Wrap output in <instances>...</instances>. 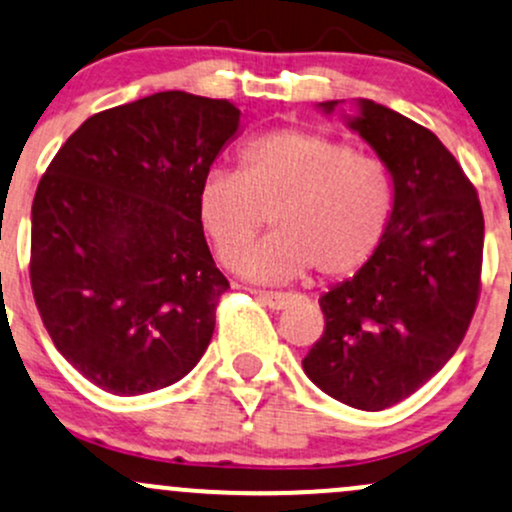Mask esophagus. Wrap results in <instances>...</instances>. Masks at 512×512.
<instances>
[{
  "label": "esophagus",
  "mask_w": 512,
  "mask_h": 512,
  "mask_svg": "<svg viewBox=\"0 0 512 512\" xmlns=\"http://www.w3.org/2000/svg\"><path fill=\"white\" fill-rule=\"evenodd\" d=\"M257 299L265 303L272 311H282L291 303V296L284 294V291H257Z\"/></svg>",
  "instance_id": "34e87169"
}]
</instances>
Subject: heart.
<instances>
[{
  "mask_svg": "<svg viewBox=\"0 0 512 512\" xmlns=\"http://www.w3.org/2000/svg\"><path fill=\"white\" fill-rule=\"evenodd\" d=\"M391 209L384 162L301 128L247 140L238 172L211 170L196 192V218L226 265L270 216L275 233L235 258L238 272L262 282H289L308 269L320 279L357 272L384 240Z\"/></svg>",
  "mask_w": 512,
  "mask_h": 512,
  "instance_id": "heart-1",
  "label": "heart"
}]
</instances>
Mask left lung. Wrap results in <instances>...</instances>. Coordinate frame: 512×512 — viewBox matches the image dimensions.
<instances>
[{"instance_id":"left-lung-1","label":"left lung","mask_w":512,"mask_h":512,"mask_svg":"<svg viewBox=\"0 0 512 512\" xmlns=\"http://www.w3.org/2000/svg\"><path fill=\"white\" fill-rule=\"evenodd\" d=\"M335 104L320 106L330 114ZM350 128L389 167L393 209L367 265L318 299L325 330L303 372L335 401L384 411L462 345L481 294L484 213L474 184L425 126L362 99Z\"/></svg>"}]
</instances>
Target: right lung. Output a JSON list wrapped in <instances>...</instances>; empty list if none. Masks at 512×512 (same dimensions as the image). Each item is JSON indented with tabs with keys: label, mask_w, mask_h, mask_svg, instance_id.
Listing matches in <instances>:
<instances>
[{
	"label": "right lung",
	"mask_w": 512,
	"mask_h": 512,
	"mask_svg": "<svg viewBox=\"0 0 512 512\" xmlns=\"http://www.w3.org/2000/svg\"><path fill=\"white\" fill-rule=\"evenodd\" d=\"M238 126L226 99L157 92L89 116L38 182L33 299L60 355L99 389H165L209 347L230 284L196 192Z\"/></svg>",
	"instance_id": "right-lung-1"
}]
</instances>
